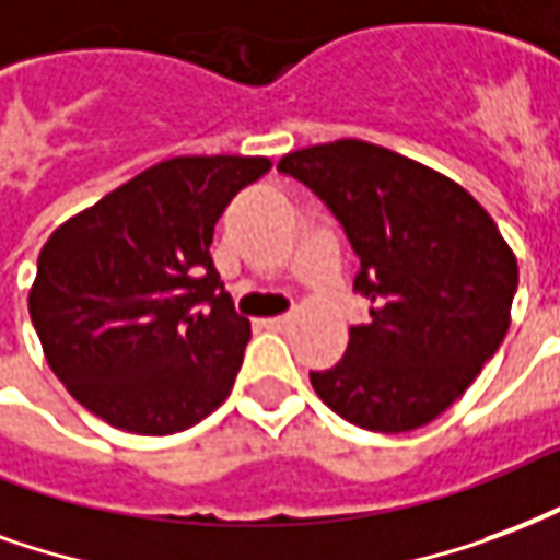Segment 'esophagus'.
<instances>
[{
    "label": "esophagus",
    "instance_id": "34e87169",
    "mask_svg": "<svg viewBox=\"0 0 560 560\" xmlns=\"http://www.w3.org/2000/svg\"><path fill=\"white\" fill-rule=\"evenodd\" d=\"M292 322V316H271V319H265V328H271V330H283L285 325Z\"/></svg>",
    "mask_w": 560,
    "mask_h": 560
}]
</instances>
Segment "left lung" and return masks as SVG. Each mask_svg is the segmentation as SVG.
Listing matches in <instances>:
<instances>
[{
  "instance_id": "1",
  "label": "left lung",
  "mask_w": 560,
  "mask_h": 560,
  "mask_svg": "<svg viewBox=\"0 0 560 560\" xmlns=\"http://www.w3.org/2000/svg\"><path fill=\"white\" fill-rule=\"evenodd\" d=\"M277 170L319 196L361 259L370 322L340 364L310 373L354 427L409 432L451 409L510 328L520 265L465 187L364 140L289 151Z\"/></svg>"
}]
</instances>
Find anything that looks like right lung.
I'll return each mask as SVG.
<instances>
[{"label": "right lung", "mask_w": 560, "mask_h": 560, "mask_svg": "<svg viewBox=\"0 0 560 560\" xmlns=\"http://www.w3.org/2000/svg\"><path fill=\"white\" fill-rule=\"evenodd\" d=\"M268 158H170L65 220L28 316L71 397L137 435L190 430L230 397L250 322L211 262L214 223Z\"/></svg>", "instance_id": "1"}]
</instances>
